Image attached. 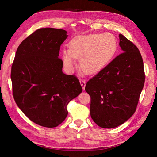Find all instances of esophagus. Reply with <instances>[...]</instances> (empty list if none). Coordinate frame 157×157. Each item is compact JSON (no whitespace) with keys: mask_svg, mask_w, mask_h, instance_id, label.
Masks as SVG:
<instances>
[{"mask_svg":"<svg viewBox=\"0 0 157 157\" xmlns=\"http://www.w3.org/2000/svg\"><path fill=\"white\" fill-rule=\"evenodd\" d=\"M79 82H80V84H81V86L82 87L83 90H84L85 87H86V82H85V80H84V79H80V80H79Z\"/></svg>","mask_w":157,"mask_h":157,"instance_id":"1","label":"esophagus"}]
</instances>
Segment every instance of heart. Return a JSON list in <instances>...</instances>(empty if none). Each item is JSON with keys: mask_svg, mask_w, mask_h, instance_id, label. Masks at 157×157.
Instances as JSON below:
<instances>
[{"mask_svg": "<svg viewBox=\"0 0 157 157\" xmlns=\"http://www.w3.org/2000/svg\"><path fill=\"white\" fill-rule=\"evenodd\" d=\"M61 51L62 61L67 71L71 73L79 59V67L87 74H95L107 66L118 48L115 36L111 33L75 36Z\"/></svg>", "mask_w": 157, "mask_h": 157, "instance_id": "heart-1", "label": "heart"}]
</instances>
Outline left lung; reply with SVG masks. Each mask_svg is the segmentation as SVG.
<instances>
[{"instance_id":"obj_1","label":"left lung","mask_w":157,"mask_h":157,"mask_svg":"<svg viewBox=\"0 0 157 157\" xmlns=\"http://www.w3.org/2000/svg\"><path fill=\"white\" fill-rule=\"evenodd\" d=\"M119 36L123 53L90 79L85 88L91 97V117L102 128H116L131 117L144 84L140 52L124 36Z\"/></svg>"}]
</instances>
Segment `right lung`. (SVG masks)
<instances>
[{"label":"right lung","instance_id":"obj_1","mask_svg":"<svg viewBox=\"0 0 157 157\" xmlns=\"http://www.w3.org/2000/svg\"><path fill=\"white\" fill-rule=\"evenodd\" d=\"M64 29H38L17 50L11 78L18 107L36 124L55 128L68 115L67 105L82 92L78 79L63 73L59 51Z\"/></svg>","mask_w":157,"mask_h":157}]
</instances>
